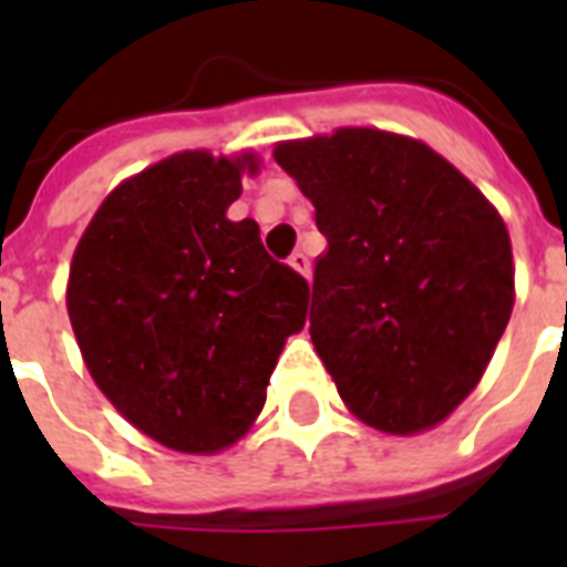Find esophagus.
Here are the masks:
<instances>
[{"instance_id":"esophagus-1","label":"esophagus","mask_w":567,"mask_h":567,"mask_svg":"<svg viewBox=\"0 0 567 567\" xmlns=\"http://www.w3.org/2000/svg\"><path fill=\"white\" fill-rule=\"evenodd\" d=\"M288 265H291L300 276H306V279L311 276V261H309V256H306V252H293V256L288 258Z\"/></svg>"}]
</instances>
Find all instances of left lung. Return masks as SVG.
I'll return each mask as SVG.
<instances>
[{
    "mask_svg": "<svg viewBox=\"0 0 567 567\" xmlns=\"http://www.w3.org/2000/svg\"><path fill=\"white\" fill-rule=\"evenodd\" d=\"M327 249L311 344L344 405L388 435L447 421L483 379L515 306L509 229L423 141L371 126L274 150Z\"/></svg>",
    "mask_w": 567,
    "mask_h": 567,
    "instance_id": "obj_1",
    "label": "left lung"
}]
</instances>
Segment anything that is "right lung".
I'll return each instance as SVG.
<instances>
[{"mask_svg":"<svg viewBox=\"0 0 567 567\" xmlns=\"http://www.w3.org/2000/svg\"><path fill=\"white\" fill-rule=\"evenodd\" d=\"M252 150H185L111 190L75 244L66 315L84 368L135 430L212 456L249 432L309 282L229 220Z\"/></svg>","mask_w":567,"mask_h":567,"instance_id":"right-lung-1","label":"right lung"}]
</instances>
